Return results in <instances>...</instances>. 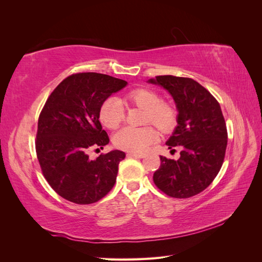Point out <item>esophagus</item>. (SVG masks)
I'll return each mask as SVG.
<instances>
[{"mask_svg":"<svg viewBox=\"0 0 262 262\" xmlns=\"http://www.w3.org/2000/svg\"><path fill=\"white\" fill-rule=\"evenodd\" d=\"M126 156H128V157L133 156V157H138V158H143V157H145V154H143V153H128V154H126Z\"/></svg>","mask_w":262,"mask_h":262,"instance_id":"obj_1","label":"esophagus"}]
</instances>
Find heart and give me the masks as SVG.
Listing matches in <instances>:
<instances>
[{"label": "heart", "mask_w": 262, "mask_h": 262, "mask_svg": "<svg viewBox=\"0 0 262 262\" xmlns=\"http://www.w3.org/2000/svg\"><path fill=\"white\" fill-rule=\"evenodd\" d=\"M137 107L143 109L142 123H153L163 133H169L177 126L178 110L171 101L162 100L161 95L153 90L137 89L118 100L108 98L99 108V121L107 129L115 130L124 119V108ZM158 139V133L152 125L142 128H126L118 131L114 137L116 147L132 153L143 152Z\"/></svg>", "instance_id": "heart-1"}]
</instances>
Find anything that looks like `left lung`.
<instances>
[{"label":"left lung","instance_id":"left-lung-1","mask_svg":"<svg viewBox=\"0 0 262 262\" xmlns=\"http://www.w3.org/2000/svg\"><path fill=\"white\" fill-rule=\"evenodd\" d=\"M148 82L163 86L176 102L178 125L166 145L181 148L177 161L161 156L154 184L171 198L193 196L211 185L224 162L227 129L221 106L192 78L161 75Z\"/></svg>","mask_w":262,"mask_h":262}]
</instances>
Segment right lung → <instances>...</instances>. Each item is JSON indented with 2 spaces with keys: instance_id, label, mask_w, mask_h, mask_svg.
Returning <instances> with one entry per match:
<instances>
[{
  "instance_id": "add662e5",
  "label": "right lung",
  "mask_w": 262,
  "mask_h": 262,
  "mask_svg": "<svg viewBox=\"0 0 262 262\" xmlns=\"http://www.w3.org/2000/svg\"><path fill=\"white\" fill-rule=\"evenodd\" d=\"M126 84L106 74L75 73L47 99L38 119L36 153L43 177L66 200L95 203L115 186L124 152L101 153L96 160L89 154L109 143L99 122V108Z\"/></svg>"
}]
</instances>
